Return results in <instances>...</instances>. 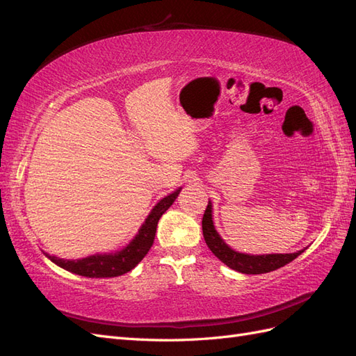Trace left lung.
<instances>
[{
    "label": "left lung",
    "mask_w": 356,
    "mask_h": 356,
    "mask_svg": "<svg viewBox=\"0 0 356 356\" xmlns=\"http://www.w3.org/2000/svg\"><path fill=\"white\" fill-rule=\"evenodd\" d=\"M202 230H203V238L207 242L208 248L212 251V254L221 260L225 266L236 272H241L245 275H261L273 272L279 267H284L285 264L291 263L298 255L306 251L300 250L297 252H289V254H261V255H254V254H245L234 251L224 239L220 236V233L215 230L213 218H212V202L209 200L207 211L203 213L202 220Z\"/></svg>",
    "instance_id": "1"
}]
</instances>
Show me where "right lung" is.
Listing matches in <instances>:
<instances>
[{
    "label": "right lung",
    "instance_id": "right-lung-1",
    "mask_svg": "<svg viewBox=\"0 0 356 356\" xmlns=\"http://www.w3.org/2000/svg\"><path fill=\"white\" fill-rule=\"evenodd\" d=\"M181 188L182 187H178L175 191L169 193L168 196L160 199L154 204V208L149 211L145 221L143 222L141 227L138 229V233L134 236V239L126 246H123L120 251L98 252L84 258H77V260L59 258L47 252L44 254L49 260L55 263L56 266L84 277H115L131 272L149 251V248H152L154 242L157 222L161 215H163L169 209L170 204L175 202Z\"/></svg>",
    "mask_w": 356,
    "mask_h": 356
}]
</instances>
